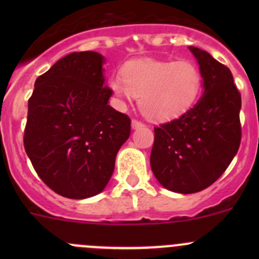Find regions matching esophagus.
Masks as SVG:
<instances>
[{
  "label": "esophagus",
  "instance_id": "1",
  "mask_svg": "<svg viewBox=\"0 0 259 259\" xmlns=\"http://www.w3.org/2000/svg\"><path fill=\"white\" fill-rule=\"evenodd\" d=\"M144 126V124H143L142 121H138V120H132V127L133 129H139V127H143Z\"/></svg>",
  "mask_w": 259,
  "mask_h": 259
}]
</instances>
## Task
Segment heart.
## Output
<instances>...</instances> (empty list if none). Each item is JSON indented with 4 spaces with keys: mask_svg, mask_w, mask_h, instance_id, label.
Instances as JSON below:
<instances>
[{
    "mask_svg": "<svg viewBox=\"0 0 259 259\" xmlns=\"http://www.w3.org/2000/svg\"><path fill=\"white\" fill-rule=\"evenodd\" d=\"M121 77L110 81L120 99L138 98L139 109L153 121H169L193 108L202 91L199 67L190 60H134L124 65Z\"/></svg>",
    "mask_w": 259,
    "mask_h": 259,
    "instance_id": "b5f03b06",
    "label": "heart"
}]
</instances>
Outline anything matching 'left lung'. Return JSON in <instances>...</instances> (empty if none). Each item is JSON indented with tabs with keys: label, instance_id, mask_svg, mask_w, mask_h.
Segmentation results:
<instances>
[{
	"label": "left lung",
	"instance_id": "8db88e82",
	"mask_svg": "<svg viewBox=\"0 0 259 259\" xmlns=\"http://www.w3.org/2000/svg\"><path fill=\"white\" fill-rule=\"evenodd\" d=\"M203 79L198 103L179 119L154 127L150 166L156 180L174 193L192 194L213 184L241 144V94L231 70L209 52L189 46Z\"/></svg>",
	"mask_w": 259,
	"mask_h": 259
}]
</instances>
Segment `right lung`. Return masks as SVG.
I'll return each mask as SVG.
<instances>
[{
    "mask_svg": "<svg viewBox=\"0 0 259 259\" xmlns=\"http://www.w3.org/2000/svg\"><path fill=\"white\" fill-rule=\"evenodd\" d=\"M104 64L99 52H72L36 79L28 100L26 153L42 182L70 199L103 192L130 137L129 116L109 105Z\"/></svg>",
    "mask_w": 259,
    "mask_h": 259,
    "instance_id": "obj_1",
    "label": "right lung"
}]
</instances>
